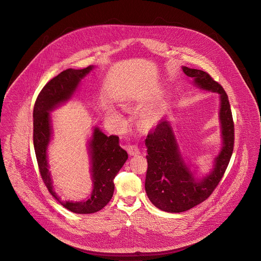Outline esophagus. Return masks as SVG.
I'll return each mask as SVG.
<instances>
[{
	"instance_id": "34e87169",
	"label": "esophagus",
	"mask_w": 261,
	"mask_h": 261,
	"mask_svg": "<svg viewBox=\"0 0 261 261\" xmlns=\"http://www.w3.org/2000/svg\"><path fill=\"white\" fill-rule=\"evenodd\" d=\"M127 152L129 155H136L140 153V149L138 147V145H129L127 147Z\"/></svg>"
}]
</instances>
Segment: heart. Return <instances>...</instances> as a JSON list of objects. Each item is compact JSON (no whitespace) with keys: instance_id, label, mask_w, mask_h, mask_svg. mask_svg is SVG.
Returning a JSON list of instances; mask_svg holds the SVG:
<instances>
[{"instance_id":"heart-1","label":"heart","mask_w":261,"mask_h":261,"mask_svg":"<svg viewBox=\"0 0 261 261\" xmlns=\"http://www.w3.org/2000/svg\"><path fill=\"white\" fill-rule=\"evenodd\" d=\"M110 113H113V111L110 110ZM157 115H158L157 110H155V109H153V108H149V109H147V110L145 111V113L143 114L142 119H143L144 122H151V121H153V120L157 117Z\"/></svg>"}]
</instances>
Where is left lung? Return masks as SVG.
Masks as SVG:
<instances>
[{"mask_svg":"<svg viewBox=\"0 0 261 261\" xmlns=\"http://www.w3.org/2000/svg\"><path fill=\"white\" fill-rule=\"evenodd\" d=\"M183 72L202 89L218 92L221 96L220 119L224 147L216 159L212 173L199 182L185 166L167 121H160L146 139L148 169L145 188L149 199L158 208L168 213H182L207 199L214 192L229 165L234 150V120L228 95L224 88L207 73L183 67Z\"/></svg>","mask_w":261,"mask_h":261,"instance_id":"8db88e82","label":"left lung"}]
</instances>
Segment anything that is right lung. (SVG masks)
<instances>
[{"label": "right lung", "instance_id": "add662e5", "mask_svg": "<svg viewBox=\"0 0 261 261\" xmlns=\"http://www.w3.org/2000/svg\"><path fill=\"white\" fill-rule=\"evenodd\" d=\"M93 67L82 70L68 69L53 78L39 92L33 108V145L41 178L50 194L67 210L76 214H93L102 210L111 199L114 191V178L127 160V153L120 148L118 137H107L98 128L94 129L91 141L93 191L86 201L62 200L53 190L50 174L46 161V149L50 140L48 111L67 101L75 92L81 79Z\"/></svg>", "mask_w": 261, "mask_h": 261}]
</instances>
